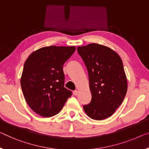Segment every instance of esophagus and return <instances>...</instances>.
<instances>
[{"label":"esophagus","instance_id":"esophagus-1","mask_svg":"<svg viewBox=\"0 0 149 149\" xmlns=\"http://www.w3.org/2000/svg\"><path fill=\"white\" fill-rule=\"evenodd\" d=\"M77 94H78V92H77V90H74V92H73V94H74V96H77Z\"/></svg>","mask_w":149,"mask_h":149}]
</instances>
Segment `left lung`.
Returning a JSON list of instances; mask_svg holds the SVG:
<instances>
[{
    "mask_svg": "<svg viewBox=\"0 0 149 149\" xmlns=\"http://www.w3.org/2000/svg\"><path fill=\"white\" fill-rule=\"evenodd\" d=\"M87 68L92 100L84 105L89 117L102 120L114 114L127 92L121 58L107 47L91 43L77 48Z\"/></svg>",
    "mask_w": 149,
    "mask_h": 149,
    "instance_id": "8db88e82",
    "label": "left lung"
}]
</instances>
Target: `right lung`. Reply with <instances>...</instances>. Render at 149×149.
Returning <instances> with one entry per match:
<instances>
[{
    "label": "right lung",
    "mask_w": 149,
    "mask_h": 149,
    "mask_svg": "<svg viewBox=\"0 0 149 149\" xmlns=\"http://www.w3.org/2000/svg\"><path fill=\"white\" fill-rule=\"evenodd\" d=\"M75 47L49 46L31 54L24 64L21 86L26 103L43 117L58 114L72 96L64 87L63 65Z\"/></svg>",
    "instance_id": "1"
}]
</instances>
